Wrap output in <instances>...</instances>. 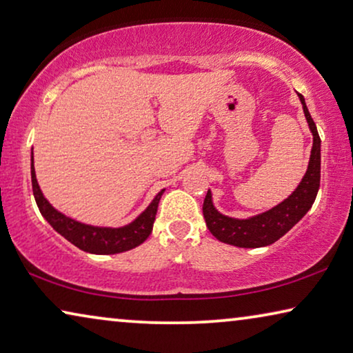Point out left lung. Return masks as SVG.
I'll list each match as a JSON object with an SVG mask.
<instances>
[{
	"label": "left lung",
	"instance_id": "obj_1",
	"mask_svg": "<svg viewBox=\"0 0 353 353\" xmlns=\"http://www.w3.org/2000/svg\"><path fill=\"white\" fill-rule=\"evenodd\" d=\"M298 97L301 99L304 115H306L309 128H311L314 136L311 160H309L306 176L303 177L296 190L285 201H282L279 206L272 208L265 214L247 220H236L217 212L212 206L210 192L208 190L203 203V215L210 233L222 243L245 247V249L270 245L281 239L312 208L320 187V136L306 103H304L303 94L298 93Z\"/></svg>",
	"mask_w": 353,
	"mask_h": 353
}]
</instances>
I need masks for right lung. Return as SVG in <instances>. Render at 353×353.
Instances as JSON below:
<instances>
[{
	"instance_id": "right-lung-1",
	"label": "right lung",
	"mask_w": 353,
	"mask_h": 353,
	"mask_svg": "<svg viewBox=\"0 0 353 353\" xmlns=\"http://www.w3.org/2000/svg\"><path fill=\"white\" fill-rule=\"evenodd\" d=\"M31 185H33V194L41 214L44 215V219L54 227V230L59 231L63 238H66L81 250L98 255L119 254V252L134 249V247L143 244L152 233V228H154L157 209H159L163 193L161 190L157 194L150 206L133 223L126 225L123 228H98L79 223L50 206L41 192L38 181H36L33 155H31Z\"/></svg>"
}]
</instances>
